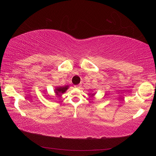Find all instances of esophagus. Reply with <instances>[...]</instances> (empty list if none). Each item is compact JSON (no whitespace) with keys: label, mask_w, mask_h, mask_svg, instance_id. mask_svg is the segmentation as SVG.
<instances>
[{"label":"esophagus","mask_w":156,"mask_h":156,"mask_svg":"<svg viewBox=\"0 0 156 156\" xmlns=\"http://www.w3.org/2000/svg\"><path fill=\"white\" fill-rule=\"evenodd\" d=\"M80 85H76V86H74V87L75 88H80Z\"/></svg>","instance_id":"obj_1"}]
</instances>
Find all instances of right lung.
I'll return each mask as SVG.
<instances>
[{
  "mask_svg": "<svg viewBox=\"0 0 156 156\" xmlns=\"http://www.w3.org/2000/svg\"><path fill=\"white\" fill-rule=\"evenodd\" d=\"M68 86H66V87H58L55 90V92L56 93V94L59 95V94L65 92L66 90L68 89Z\"/></svg>",
  "mask_w": 156,
  "mask_h": 156,
  "instance_id": "obj_1",
  "label": "right lung"
}]
</instances>
